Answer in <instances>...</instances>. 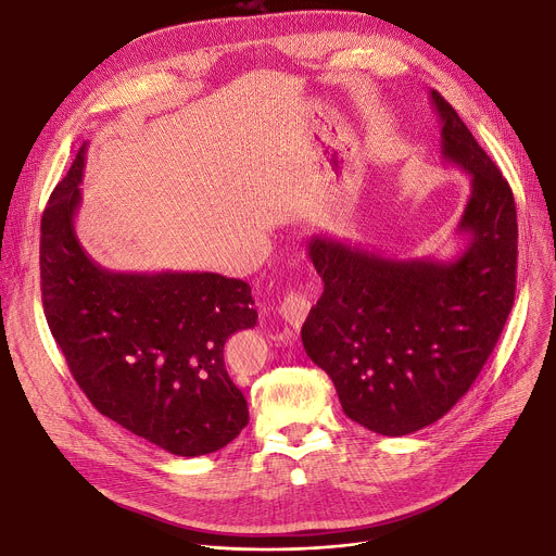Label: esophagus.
<instances>
[{
    "mask_svg": "<svg viewBox=\"0 0 556 556\" xmlns=\"http://www.w3.org/2000/svg\"><path fill=\"white\" fill-rule=\"evenodd\" d=\"M311 299L301 292H288L279 306V315L286 319L290 328H301L311 313Z\"/></svg>",
    "mask_w": 556,
    "mask_h": 556,
    "instance_id": "obj_1",
    "label": "esophagus"
}]
</instances>
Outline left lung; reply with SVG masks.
Returning a JSON list of instances; mask_svg holds the SVG:
<instances>
[{
  "label": "left lung",
  "mask_w": 556,
  "mask_h": 556,
  "mask_svg": "<svg viewBox=\"0 0 556 556\" xmlns=\"http://www.w3.org/2000/svg\"><path fill=\"white\" fill-rule=\"evenodd\" d=\"M430 102L443 160L470 175L462 255L390 260L324 235L308 241L324 292L301 341L332 379L345 417L386 437L434 424L470 390L517 288L513 188L437 90Z\"/></svg>",
  "instance_id": "8db88e82"
}]
</instances>
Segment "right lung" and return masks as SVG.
I'll return each instance as SVG.
<instances>
[{"label":"right lung","mask_w":556,"mask_h":556,"mask_svg":"<svg viewBox=\"0 0 556 556\" xmlns=\"http://www.w3.org/2000/svg\"><path fill=\"white\" fill-rule=\"evenodd\" d=\"M86 143L41 217V301L92 406L177 457L228 445L248 403L226 370L230 334L257 324L241 279L217 273H111L75 235Z\"/></svg>","instance_id":"1"}]
</instances>
